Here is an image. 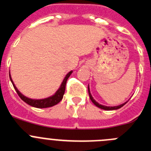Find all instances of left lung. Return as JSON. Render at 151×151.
<instances>
[{"instance_id":"1","label":"left lung","mask_w":151,"mask_h":151,"mask_svg":"<svg viewBox=\"0 0 151 151\" xmlns=\"http://www.w3.org/2000/svg\"><path fill=\"white\" fill-rule=\"evenodd\" d=\"M88 94H89V97H90V99L91 101H92V103L94 104L95 106H97V107L101 108V109H103V110H118V109H119V108H121L122 106H123L124 105L126 104V103L128 102H125L124 104H122L119 105V106H104V105H101L99 103H97V101H95V100L93 98V97H92L91 94V91H90V88H89V85H88Z\"/></svg>"}]
</instances>
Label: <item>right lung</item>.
Here are the masks:
<instances>
[{"mask_svg":"<svg viewBox=\"0 0 151 151\" xmlns=\"http://www.w3.org/2000/svg\"><path fill=\"white\" fill-rule=\"evenodd\" d=\"M72 73H73V71H70L66 74V76H65L64 79L63 80L62 83H61L60 85V87L59 89L56 91V93L54 95L47 97V98H44V99H31V98H29V97L24 96L15 86V85H14V83H13V80H12L11 76H10V73H9V75H10V81H11L12 84H13V87L15 88L16 91H17L18 95L19 96V97H20L24 102H26V104H28L30 105V106H34V107L47 108L50 107V106H54V105L57 104L63 99V94L64 93H65V89H66V81H67L68 78L70 76V75L72 74Z\"/></svg>","mask_w":151,"mask_h":151,"instance_id":"1","label":"right lung"}]
</instances>
